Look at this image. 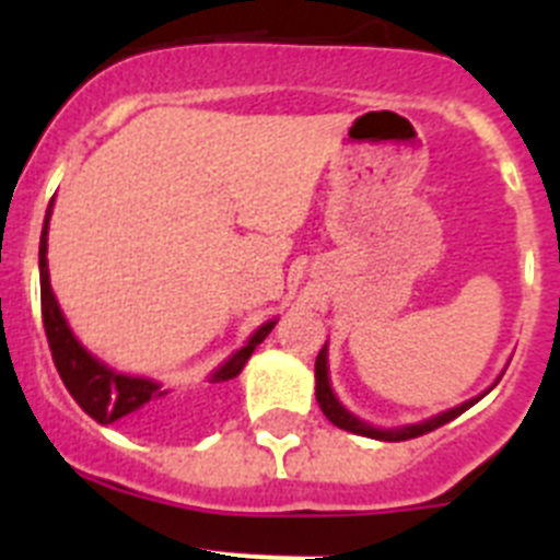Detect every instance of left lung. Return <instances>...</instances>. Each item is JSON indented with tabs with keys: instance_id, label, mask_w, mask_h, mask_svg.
Instances as JSON below:
<instances>
[{
	"instance_id": "1",
	"label": "left lung",
	"mask_w": 560,
	"mask_h": 560,
	"mask_svg": "<svg viewBox=\"0 0 560 560\" xmlns=\"http://www.w3.org/2000/svg\"><path fill=\"white\" fill-rule=\"evenodd\" d=\"M477 400L479 398L465 400V404H459V407L448 409V412L438 415V418L423 420V423H412V427L373 429L370 423H364V420H359L355 415H350L348 409L341 407L339 400H336L334 389H330V378H328V345H325V348L319 350V355H316V404H319V409L325 412V418H328L334 427L345 429V432L364 434V438H373V440H389V443H398V440H412V438H420V434L434 432V429H440L443 423H448V420L459 418V415H463L468 407H474Z\"/></svg>"
}]
</instances>
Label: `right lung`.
<instances>
[{
	"mask_svg": "<svg viewBox=\"0 0 560 560\" xmlns=\"http://www.w3.org/2000/svg\"><path fill=\"white\" fill-rule=\"evenodd\" d=\"M49 212H52V201L47 207V219H44L42 230V246H38V269H42V319L44 334H47L49 350H52V361H56L58 375H61L63 387L69 395L78 400V407L95 418L97 423H114V420H131V423H151L160 415L162 400H165L167 389L151 378H133V375L114 373L103 361L83 348L75 334L69 330L67 319H63L61 308L56 303L52 285H49V269H47V230H49ZM277 319L260 325L255 334L249 336L244 348L221 364L215 373L210 375V384H221V381L235 378L255 348L266 336L271 334Z\"/></svg>",
	"mask_w": 560,
	"mask_h": 560,
	"instance_id": "obj_1",
	"label": "right lung"
}]
</instances>
